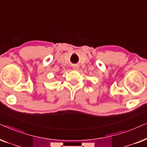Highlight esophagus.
Segmentation results:
<instances>
[{
	"label": "esophagus",
	"mask_w": 147,
	"mask_h": 147,
	"mask_svg": "<svg viewBox=\"0 0 147 147\" xmlns=\"http://www.w3.org/2000/svg\"><path fill=\"white\" fill-rule=\"evenodd\" d=\"M78 68H79V67H78V65H74V67H73V69L77 70V69H78Z\"/></svg>",
	"instance_id": "esophagus-1"
}]
</instances>
